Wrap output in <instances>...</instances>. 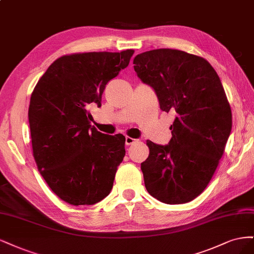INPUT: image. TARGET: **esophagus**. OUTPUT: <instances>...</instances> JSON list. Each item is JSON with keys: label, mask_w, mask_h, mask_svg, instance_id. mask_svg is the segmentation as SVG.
Returning <instances> with one entry per match:
<instances>
[{"label": "esophagus", "mask_w": 254, "mask_h": 254, "mask_svg": "<svg viewBox=\"0 0 254 254\" xmlns=\"http://www.w3.org/2000/svg\"><path fill=\"white\" fill-rule=\"evenodd\" d=\"M137 140L136 139H134V138H130V137H126V144L127 145H130V144H133V143H135Z\"/></svg>", "instance_id": "obj_1"}]
</instances>
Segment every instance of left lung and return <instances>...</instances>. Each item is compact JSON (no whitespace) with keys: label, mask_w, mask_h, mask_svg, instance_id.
<instances>
[{"label":"left lung","mask_w":254,"mask_h":254,"mask_svg":"<svg viewBox=\"0 0 254 254\" xmlns=\"http://www.w3.org/2000/svg\"><path fill=\"white\" fill-rule=\"evenodd\" d=\"M133 64L138 78L156 93L160 109L176 113L168 144L146 141L145 189L161 202H189L207 188L231 133L222 82L207 60L171 48L139 54Z\"/></svg>","instance_id":"obj_1"}]
</instances>
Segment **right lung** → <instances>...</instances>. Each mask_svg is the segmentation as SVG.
Instances as JSON below:
<instances>
[{
    "instance_id": "1",
    "label": "right lung",
    "mask_w": 254,
    "mask_h": 254,
    "mask_svg": "<svg viewBox=\"0 0 254 254\" xmlns=\"http://www.w3.org/2000/svg\"><path fill=\"white\" fill-rule=\"evenodd\" d=\"M134 51L84 53L57 59L30 97L28 120L38 170L59 197L73 206L108 196L126 155V137L93 127L88 108L101 106L110 80L125 69Z\"/></svg>"
}]
</instances>
